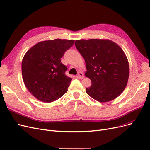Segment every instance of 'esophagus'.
I'll return each instance as SVG.
<instances>
[{
  "label": "esophagus",
  "mask_w": 150,
  "mask_h": 150,
  "mask_svg": "<svg viewBox=\"0 0 150 150\" xmlns=\"http://www.w3.org/2000/svg\"><path fill=\"white\" fill-rule=\"evenodd\" d=\"M77 76H78V77H79V79H83V73H82V72H79L78 74H77Z\"/></svg>",
  "instance_id": "obj_1"
}]
</instances>
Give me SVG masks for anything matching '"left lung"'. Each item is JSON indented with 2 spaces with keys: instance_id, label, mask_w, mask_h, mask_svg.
<instances>
[{
  "instance_id": "1",
  "label": "left lung",
  "mask_w": 150,
  "mask_h": 150,
  "mask_svg": "<svg viewBox=\"0 0 150 150\" xmlns=\"http://www.w3.org/2000/svg\"><path fill=\"white\" fill-rule=\"evenodd\" d=\"M75 45L86 62V76L92 84L86 93L100 102L117 98L126 87L129 66L121 48L105 39L77 40Z\"/></svg>"
}]
</instances>
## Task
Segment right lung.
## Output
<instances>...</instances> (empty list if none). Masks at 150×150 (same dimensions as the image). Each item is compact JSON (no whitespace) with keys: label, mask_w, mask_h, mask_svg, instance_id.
<instances>
[{"label":"right lung","mask_w":150,"mask_h":150,"mask_svg":"<svg viewBox=\"0 0 150 150\" xmlns=\"http://www.w3.org/2000/svg\"><path fill=\"white\" fill-rule=\"evenodd\" d=\"M74 43V40L60 39L40 42L23 57L24 83L39 100L52 102L68 91L72 78L65 74L68 68L61 62V58Z\"/></svg>","instance_id":"add662e5"}]
</instances>
